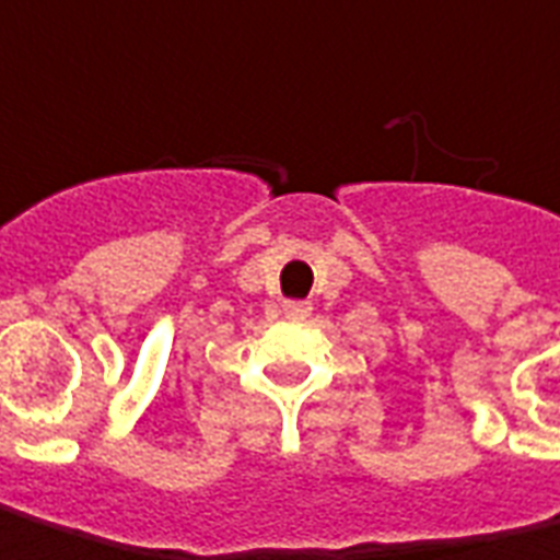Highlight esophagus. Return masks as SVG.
Here are the masks:
<instances>
[{
	"mask_svg": "<svg viewBox=\"0 0 560 560\" xmlns=\"http://www.w3.org/2000/svg\"><path fill=\"white\" fill-rule=\"evenodd\" d=\"M283 311H287L289 319H304L311 314V304L307 302H287L283 304Z\"/></svg>",
	"mask_w": 560,
	"mask_h": 560,
	"instance_id": "34e87169",
	"label": "esophagus"
}]
</instances>
